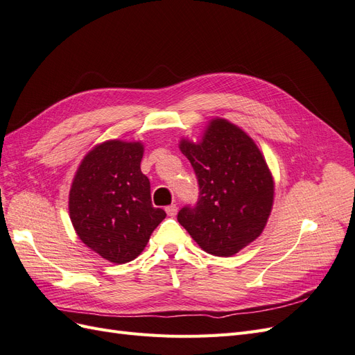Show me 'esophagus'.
Here are the masks:
<instances>
[{"instance_id":"1","label":"esophagus","mask_w":355,"mask_h":355,"mask_svg":"<svg viewBox=\"0 0 355 355\" xmlns=\"http://www.w3.org/2000/svg\"><path fill=\"white\" fill-rule=\"evenodd\" d=\"M165 211H166L168 216H175L178 212V208H177V205H169V207L165 208Z\"/></svg>"}]
</instances>
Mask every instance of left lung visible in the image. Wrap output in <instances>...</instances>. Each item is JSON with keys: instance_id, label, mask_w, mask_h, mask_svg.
Wrapping results in <instances>:
<instances>
[{"instance_id": "8db88e82", "label": "left lung", "mask_w": 355, "mask_h": 355, "mask_svg": "<svg viewBox=\"0 0 355 355\" xmlns=\"http://www.w3.org/2000/svg\"><path fill=\"white\" fill-rule=\"evenodd\" d=\"M180 150L198 177L199 199L177 220L205 252L237 254L262 233L271 214L274 181L255 141L227 119L209 122L200 141Z\"/></svg>"}]
</instances>
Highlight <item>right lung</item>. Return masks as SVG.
Wrapping results in <instances>:
<instances>
[{"label":"right lung","mask_w":355,"mask_h":355,"mask_svg":"<svg viewBox=\"0 0 355 355\" xmlns=\"http://www.w3.org/2000/svg\"><path fill=\"white\" fill-rule=\"evenodd\" d=\"M140 141L107 140L85 155L69 191L78 237L113 264L139 257L166 214L153 208L150 181L141 173Z\"/></svg>","instance_id":"obj_1"}]
</instances>
